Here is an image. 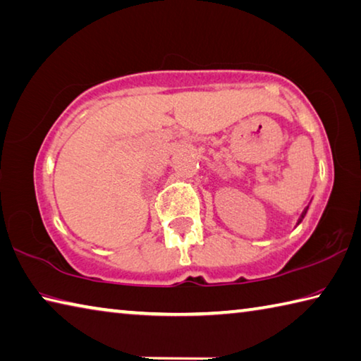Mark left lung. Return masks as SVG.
Listing matches in <instances>:
<instances>
[{"label": "left lung", "instance_id": "left-lung-1", "mask_svg": "<svg viewBox=\"0 0 361 361\" xmlns=\"http://www.w3.org/2000/svg\"><path fill=\"white\" fill-rule=\"evenodd\" d=\"M306 212H307V208H305V212H303V213H301V218H300V221H298V222H301V219H303V218H305V214H306Z\"/></svg>", "mask_w": 361, "mask_h": 361}]
</instances>
